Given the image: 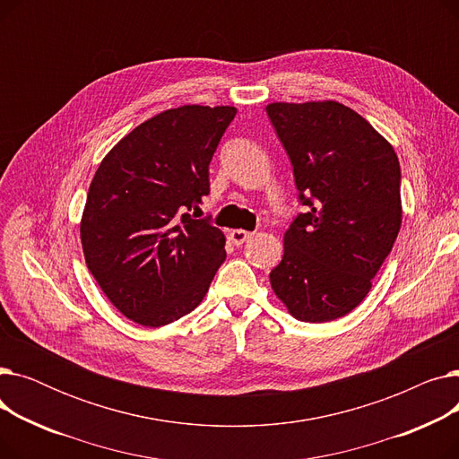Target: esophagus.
I'll use <instances>...</instances> for the list:
<instances>
[{"instance_id": "34e87169", "label": "esophagus", "mask_w": 459, "mask_h": 459, "mask_svg": "<svg viewBox=\"0 0 459 459\" xmlns=\"http://www.w3.org/2000/svg\"><path fill=\"white\" fill-rule=\"evenodd\" d=\"M255 236V232H249V230H242V229H236V230H230L229 232V238L232 239L234 246H242L246 242H249V239Z\"/></svg>"}]
</instances>
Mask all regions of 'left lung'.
<instances>
[{
  "instance_id": "1",
  "label": "left lung",
  "mask_w": 459,
  "mask_h": 459,
  "mask_svg": "<svg viewBox=\"0 0 459 459\" xmlns=\"http://www.w3.org/2000/svg\"><path fill=\"white\" fill-rule=\"evenodd\" d=\"M266 113L307 206L284 232L272 288L296 320L342 318L367 298L398 236V156L367 118L341 102H273Z\"/></svg>"
}]
</instances>
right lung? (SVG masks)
<instances>
[{
    "instance_id": "add662e5",
    "label": "right lung",
    "mask_w": 459,
    "mask_h": 459,
    "mask_svg": "<svg viewBox=\"0 0 459 459\" xmlns=\"http://www.w3.org/2000/svg\"><path fill=\"white\" fill-rule=\"evenodd\" d=\"M232 106H180L135 126L100 161L80 238L87 268L113 307L144 327L171 324L206 296L225 234L193 220L210 193L208 165Z\"/></svg>"
}]
</instances>
